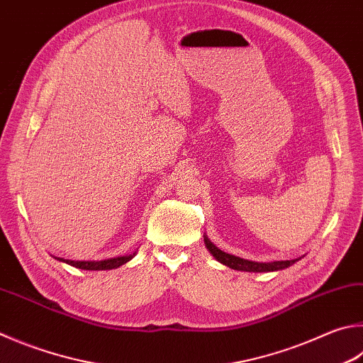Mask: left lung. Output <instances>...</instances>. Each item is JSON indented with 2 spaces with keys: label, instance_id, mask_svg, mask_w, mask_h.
Here are the masks:
<instances>
[{
  "label": "left lung",
  "instance_id": "8db88e82",
  "mask_svg": "<svg viewBox=\"0 0 363 363\" xmlns=\"http://www.w3.org/2000/svg\"><path fill=\"white\" fill-rule=\"evenodd\" d=\"M204 242H206V247L211 254H213L217 260L223 265H227L232 269H238V272H252V273H263V272H278V269H284L287 267L294 265V263L298 260H281V262H269V263H260V262H250L245 260L241 257H235L232 254H227L220 250L219 247H216L213 242H211L206 236H204Z\"/></svg>",
  "mask_w": 363,
  "mask_h": 363
}]
</instances>
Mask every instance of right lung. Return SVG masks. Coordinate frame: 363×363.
<instances>
[{
    "label": "right lung",
    "instance_id": "right-lung-1",
    "mask_svg": "<svg viewBox=\"0 0 363 363\" xmlns=\"http://www.w3.org/2000/svg\"><path fill=\"white\" fill-rule=\"evenodd\" d=\"M135 255V254H133ZM133 255H122V257H114V259H108V260H100V262H79V260H65V259H58L62 262H67L68 265L81 268V269H94V272H100V269H113V268H118L122 267L123 263H127L128 260H131Z\"/></svg>",
    "mask_w": 363,
    "mask_h": 363
}]
</instances>
